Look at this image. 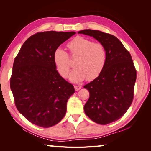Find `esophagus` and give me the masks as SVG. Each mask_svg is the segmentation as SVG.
<instances>
[{"instance_id":"34e87169","label":"esophagus","mask_w":151,"mask_h":151,"mask_svg":"<svg viewBox=\"0 0 151 151\" xmlns=\"http://www.w3.org/2000/svg\"><path fill=\"white\" fill-rule=\"evenodd\" d=\"M74 89L76 91H79V89H81V86H77V85H76L74 86Z\"/></svg>"}]
</instances>
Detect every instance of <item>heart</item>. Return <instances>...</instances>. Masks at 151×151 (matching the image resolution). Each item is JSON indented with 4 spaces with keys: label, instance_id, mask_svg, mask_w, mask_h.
Returning a JSON list of instances; mask_svg holds the SVG:
<instances>
[{
    "label": "heart",
    "instance_id": "heart-1",
    "mask_svg": "<svg viewBox=\"0 0 151 151\" xmlns=\"http://www.w3.org/2000/svg\"><path fill=\"white\" fill-rule=\"evenodd\" d=\"M67 47L72 55H78L74 64L76 67L68 76L72 83H80L85 79L92 81L101 74L107 58L103 44L93 43L92 40L78 36L71 40ZM53 59L60 74L67 77L70 69L68 53L62 47H58L53 53Z\"/></svg>",
    "mask_w": 151,
    "mask_h": 151
}]
</instances>
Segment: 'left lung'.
<instances>
[{
  "mask_svg": "<svg viewBox=\"0 0 151 151\" xmlns=\"http://www.w3.org/2000/svg\"><path fill=\"white\" fill-rule=\"evenodd\" d=\"M78 33L92 36L106 49L107 58L103 70L84 86L90 96L84 110L91 120L106 125L120 119L130 106L136 70L130 53L115 36L91 29L81 30Z\"/></svg>",
  "mask_w": 151,
  "mask_h": 151,
  "instance_id": "obj_1",
  "label": "left lung"
}]
</instances>
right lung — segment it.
<instances>
[{"mask_svg":"<svg viewBox=\"0 0 151 151\" xmlns=\"http://www.w3.org/2000/svg\"><path fill=\"white\" fill-rule=\"evenodd\" d=\"M76 32L44 31L32 35L15 58L10 86L17 109L37 126L48 128L64 117L68 99L75 93L56 70L55 50Z\"/></svg>","mask_w":151,"mask_h":151,"instance_id":"right-lung-1","label":"right lung"}]
</instances>
